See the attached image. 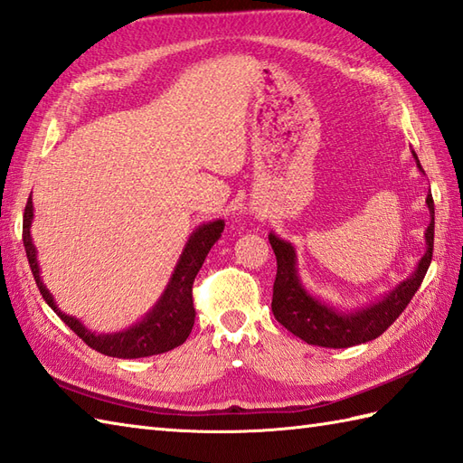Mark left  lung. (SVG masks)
<instances>
[{
    "label": "left lung",
    "mask_w": 463,
    "mask_h": 463,
    "mask_svg": "<svg viewBox=\"0 0 463 463\" xmlns=\"http://www.w3.org/2000/svg\"><path fill=\"white\" fill-rule=\"evenodd\" d=\"M418 169L424 173L418 161V155L411 151ZM430 226L426 229V254L420 259L418 267L410 279L400 282L398 287L388 292L382 300L368 304L366 308L342 312L332 308L330 304L314 298L302 287L297 270V252L290 242L279 239L270 232V247L277 254V280L272 287V314L284 328L290 330L312 346L322 348H350L356 344L370 342L378 338L382 332L390 328L402 312L406 310L411 297L421 287L426 272L430 269L431 254H434V199L428 194Z\"/></svg>",
    "instance_id": "obj_1"
}]
</instances>
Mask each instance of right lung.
Segmentation results:
<instances>
[{
  "label": "right lung",
  "mask_w": 463,
  "mask_h": 463,
  "mask_svg": "<svg viewBox=\"0 0 463 463\" xmlns=\"http://www.w3.org/2000/svg\"><path fill=\"white\" fill-rule=\"evenodd\" d=\"M32 221H33V203L32 196L27 199L25 213H24V247L27 252L29 267H32L33 279L43 300L53 308V312L61 318L77 336H80L87 346L113 358H145L155 356V354L169 352L189 338L194 324V307H193V282L196 272L201 270L203 262L209 254L213 244L221 239L224 229V221H213L201 224L196 229L189 242L184 244V250L176 262L173 277L166 284L163 297L155 304L153 310L145 314L141 322L133 324L131 328L115 334H95L87 330L83 324L67 317L65 312L57 308V304L52 297V292L45 288V284L39 277L37 252L32 241Z\"/></svg>",
  "instance_id": "1"
}]
</instances>
